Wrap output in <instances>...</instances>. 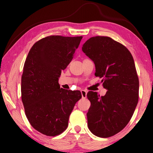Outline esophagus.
Instances as JSON below:
<instances>
[{"mask_svg":"<svg viewBox=\"0 0 153 153\" xmlns=\"http://www.w3.org/2000/svg\"><path fill=\"white\" fill-rule=\"evenodd\" d=\"M81 93H82V98H86V96H87V91L85 90H81Z\"/></svg>","mask_w":153,"mask_h":153,"instance_id":"34e87169","label":"esophagus"}]
</instances>
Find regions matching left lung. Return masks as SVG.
Wrapping results in <instances>:
<instances>
[{"instance_id":"1","label":"left lung","mask_w":153,"mask_h":153,"mask_svg":"<svg viewBox=\"0 0 153 153\" xmlns=\"http://www.w3.org/2000/svg\"><path fill=\"white\" fill-rule=\"evenodd\" d=\"M82 51L94 61L95 76L107 90L105 96L89 91L91 103L87 113L90 131L100 138L113 136L130 121L138 102L139 79L130 52L107 36L88 40Z\"/></svg>"}]
</instances>
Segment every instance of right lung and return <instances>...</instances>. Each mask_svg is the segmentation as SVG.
<instances>
[{"label":"right lung","mask_w":153,"mask_h":153,"mask_svg":"<svg viewBox=\"0 0 153 153\" xmlns=\"http://www.w3.org/2000/svg\"><path fill=\"white\" fill-rule=\"evenodd\" d=\"M82 36H50L36 42L25 59L22 76V100L25 115L36 130L59 135L82 98L79 90L60 88L59 77L73 59Z\"/></svg>","instance_id":"add662e5"}]
</instances>
